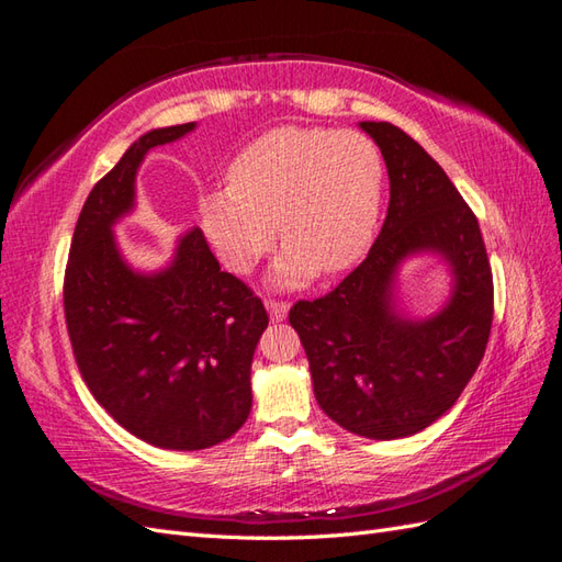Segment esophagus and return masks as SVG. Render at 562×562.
Instances as JSON below:
<instances>
[{"label": "esophagus", "mask_w": 562, "mask_h": 562, "mask_svg": "<svg viewBox=\"0 0 562 562\" xmlns=\"http://www.w3.org/2000/svg\"><path fill=\"white\" fill-rule=\"evenodd\" d=\"M267 311H269V317L273 319V323H281V319H285V315H289V303L283 301H267Z\"/></svg>", "instance_id": "1"}]
</instances>
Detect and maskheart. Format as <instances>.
Listing matches in <instances>:
<instances>
[{"label": "heart", "instance_id": "obj_1", "mask_svg": "<svg viewBox=\"0 0 562 562\" xmlns=\"http://www.w3.org/2000/svg\"><path fill=\"white\" fill-rule=\"evenodd\" d=\"M383 157L361 133L281 125L255 137L227 167V187L201 193L205 243L249 273L277 239L269 281L293 289L351 269L371 247L383 201Z\"/></svg>", "mask_w": 562, "mask_h": 562}]
</instances>
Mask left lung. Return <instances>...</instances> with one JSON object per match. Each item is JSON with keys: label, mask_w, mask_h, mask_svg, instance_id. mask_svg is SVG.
Returning a JSON list of instances; mask_svg holds the SVG:
<instances>
[{"label": "left lung", "mask_w": 562, "mask_h": 562, "mask_svg": "<svg viewBox=\"0 0 562 562\" xmlns=\"http://www.w3.org/2000/svg\"><path fill=\"white\" fill-rule=\"evenodd\" d=\"M359 128L391 179L381 235L335 291L297 301L289 319L325 415L385 441L427 429L473 378L492 327V271L477 217L425 147L393 123ZM419 254H437L452 273L450 301L429 318L396 307V271Z\"/></svg>", "instance_id": "left-lung-1"}]
</instances>
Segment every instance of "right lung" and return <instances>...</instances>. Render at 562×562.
I'll use <instances>...</instances> for the list:
<instances>
[{
  "instance_id": "add662e5",
  "label": "right lung",
  "mask_w": 562,
  "mask_h": 562,
  "mask_svg": "<svg viewBox=\"0 0 562 562\" xmlns=\"http://www.w3.org/2000/svg\"><path fill=\"white\" fill-rule=\"evenodd\" d=\"M196 123L155 128L97 181L72 235L65 319L91 395L133 437L201 451L231 439L251 409V357L269 315L221 265L199 227L157 271L123 259L113 225L135 211V177L153 147Z\"/></svg>"
}]
</instances>
